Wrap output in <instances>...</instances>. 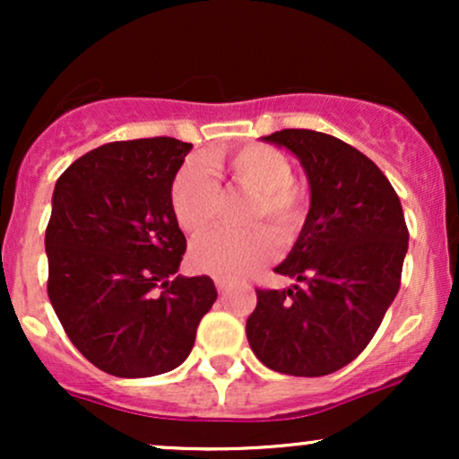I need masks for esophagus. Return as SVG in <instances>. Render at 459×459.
I'll use <instances>...</instances> for the list:
<instances>
[{
    "instance_id": "34e87169",
    "label": "esophagus",
    "mask_w": 459,
    "mask_h": 459,
    "mask_svg": "<svg viewBox=\"0 0 459 459\" xmlns=\"http://www.w3.org/2000/svg\"><path fill=\"white\" fill-rule=\"evenodd\" d=\"M215 287H218L220 293H224L226 289L230 287V281H226V278H215Z\"/></svg>"
}]
</instances>
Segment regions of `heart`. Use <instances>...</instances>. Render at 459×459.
Masks as SVG:
<instances>
[{"label": "heart", "instance_id": "1", "mask_svg": "<svg viewBox=\"0 0 459 459\" xmlns=\"http://www.w3.org/2000/svg\"><path fill=\"white\" fill-rule=\"evenodd\" d=\"M212 166L230 186L250 194L244 224L250 229L215 230L192 246L189 261L218 278H244L265 265L281 246L298 241L308 218L307 186L293 178L291 160L270 144H246L212 155ZM170 207L187 235H203L220 207V186L198 161L178 168L170 186ZM277 237L273 238V235Z\"/></svg>", "mask_w": 459, "mask_h": 459}]
</instances>
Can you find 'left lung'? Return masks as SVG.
I'll list each match as a JSON object with an SVG mask.
<instances>
[{
	"instance_id": "obj_1",
	"label": "left lung",
	"mask_w": 459,
	"mask_h": 459,
	"mask_svg": "<svg viewBox=\"0 0 459 459\" xmlns=\"http://www.w3.org/2000/svg\"><path fill=\"white\" fill-rule=\"evenodd\" d=\"M263 140L302 163L310 209L273 270L299 284L256 289L247 343L273 371L328 376L365 350L397 296L408 252L403 209L380 168L334 135L282 129Z\"/></svg>"
}]
</instances>
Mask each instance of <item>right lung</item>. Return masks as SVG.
Wrapping results in <instances>:
<instances>
[{"instance_id":"obj_1","label":"right lung","mask_w":459,"mask_h":459,"mask_svg":"<svg viewBox=\"0 0 459 459\" xmlns=\"http://www.w3.org/2000/svg\"><path fill=\"white\" fill-rule=\"evenodd\" d=\"M189 151L175 138L112 142L56 183L47 293L71 343L109 376L177 368L218 298L209 276L171 278L187 241L170 186Z\"/></svg>"}]
</instances>
